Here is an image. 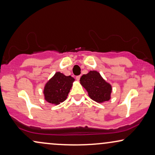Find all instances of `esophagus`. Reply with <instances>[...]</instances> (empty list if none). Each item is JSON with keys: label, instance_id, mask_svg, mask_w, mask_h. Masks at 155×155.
I'll return each instance as SVG.
<instances>
[{"label": "esophagus", "instance_id": "esophagus-1", "mask_svg": "<svg viewBox=\"0 0 155 155\" xmlns=\"http://www.w3.org/2000/svg\"><path fill=\"white\" fill-rule=\"evenodd\" d=\"M80 78H81V76H76V79L77 80V81H79Z\"/></svg>", "mask_w": 155, "mask_h": 155}]
</instances>
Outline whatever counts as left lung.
I'll return each mask as SVG.
<instances>
[{
	"label": "left lung",
	"instance_id": "obj_1",
	"mask_svg": "<svg viewBox=\"0 0 155 155\" xmlns=\"http://www.w3.org/2000/svg\"><path fill=\"white\" fill-rule=\"evenodd\" d=\"M80 84L87 90L89 97L96 102L101 104L111 99V85L97 71H89L88 74H83Z\"/></svg>",
	"mask_w": 155,
	"mask_h": 155
}]
</instances>
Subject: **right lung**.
<instances>
[{
	"label": "right lung",
	"mask_w": 155,
	"mask_h": 155,
	"mask_svg": "<svg viewBox=\"0 0 155 155\" xmlns=\"http://www.w3.org/2000/svg\"><path fill=\"white\" fill-rule=\"evenodd\" d=\"M75 79L57 71L46 82L44 88V99L54 105H58L67 99Z\"/></svg>",
	"instance_id": "right-lung-1"
}]
</instances>
